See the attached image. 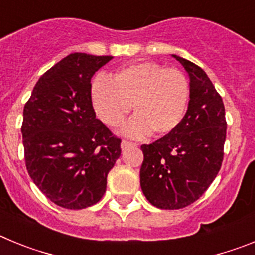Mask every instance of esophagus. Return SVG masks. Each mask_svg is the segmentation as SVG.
Segmentation results:
<instances>
[{
	"label": "esophagus",
	"instance_id": "obj_1",
	"mask_svg": "<svg viewBox=\"0 0 255 255\" xmlns=\"http://www.w3.org/2000/svg\"><path fill=\"white\" fill-rule=\"evenodd\" d=\"M135 145H136V144L131 143V141H128V140L121 141V149L123 150L128 149V148H130V147H135Z\"/></svg>",
	"mask_w": 255,
	"mask_h": 255
}]
</instances>
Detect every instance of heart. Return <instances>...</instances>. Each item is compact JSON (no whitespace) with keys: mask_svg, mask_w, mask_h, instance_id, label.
Instances as JSON below:
<instances>
[{"mask_svg":"<svg viewBox=\"0 0 255 255\" xmlns=\"http://www.w3.org/2000/svg\"><path fill=\"white\" fill-rule=\"evenodd\" d=\"M97 116L111 128L124 123L131 110L135 116L125 126L129 136L170 134L185 117L190 84L179 69L157 62H135L117 69L111 80L97 76L91 84Z\"/></svg>","mask_w":255,"mask_h":255,"instance_id":"b5f03b06","label":"heart"}]
</instances>
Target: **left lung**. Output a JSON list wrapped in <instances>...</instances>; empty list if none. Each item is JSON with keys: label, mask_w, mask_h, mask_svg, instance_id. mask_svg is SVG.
Listing matches in <instances>:
<instances>
[{"label": "left lung", "mask_w": 255, "mask_h": 255, "mask_svg": "<svg viewBox=\"0 0 255 255\" xmlns=\"http://www.w3.org/2000/svg\"><path fill=\"white\" fill-rule=\"evenodd\" d=\"M190 80V101L176 129L152 144H143L140 186L149 203L180 209L199 199L216 179L226 140L225 106L198 65L172 55Z\"/></svg>", "instance_id": "obj_1"}]
</instances>
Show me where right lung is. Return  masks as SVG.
I'll list each match as a JSON object with an SVG mask.
<instances>
[{
	"mask_svg": "<svg viewBox=\"0 0 255 255\" xmlns=\"http://www.w3.org/2000/svg\"><path fill=\"white\" fill-rule=\"evenodd\" d=\"M112 56L71 53L40 76L22 114L29 176L57 206L83 209L100 202L121 139L96 119L91 80Z\"/></svg>",
	"mask_w": 255,
	"mask_h": 255,
	"instance_id": "obj_1",
	"label": "right lung"
}]
</instances>
